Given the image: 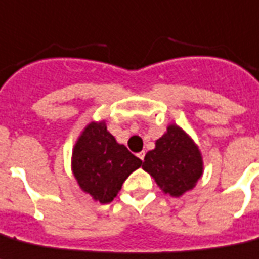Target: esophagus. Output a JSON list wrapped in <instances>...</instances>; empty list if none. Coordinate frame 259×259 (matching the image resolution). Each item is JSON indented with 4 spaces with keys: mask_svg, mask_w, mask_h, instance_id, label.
Here are the masks:
<instances>
[{
    "mask_svg": "<svg viewBox=\"0 0 259 259\" xmlns=\"http://www.w3.org/2000/svg\"><path fill=\"white\" fill-rule=\"evenodd\" d=\"M138 156H139L140 160H144V156H146V152H144V151H142V152H139V154H138Z\"/></svg>",
    "mask_w": 259,
    "mask_h": 259,
    "instance_id": "obj_1",
    "label": "esophagus"
}]
</instances>
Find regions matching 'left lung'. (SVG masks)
Returning <instances> with one entry per match:
<instances>
[{
    "instance_id": "left-lung-1",
    "label": "left lung",
    "mask_w": 259,
    "mask_h": 259,
    "mask_svg": "<svg viewBox=\"0 0 259 259\" xmlns=\"http://www.w3.org/2000/svg\"><path fill=\"white\" fill-rule=\"evenodd\" d=\"M142 167L171 196H181L191 190L203 174L199 148L177 124L168 125L167 132L156 140Z\"/></svg>"
}]
</instances>
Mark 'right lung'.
Wrapping results in <instances>:
<instances>
[{"label":"right lung","mask_w":259,"mask_h":259,"mask_svg":"<svg viewBox=\"0 0 259 259\" xmlns=\"http://www.w3.org/2000/svg\"><path fill=\"white\" fill-rule=\"evenodd\" d=\"M142 165V160L119 144L105 121H92L73 147L72 171L82 191L100 203H109L124 181Z\"/></svg>","instance_id":"add662e5"}]
</instances>
